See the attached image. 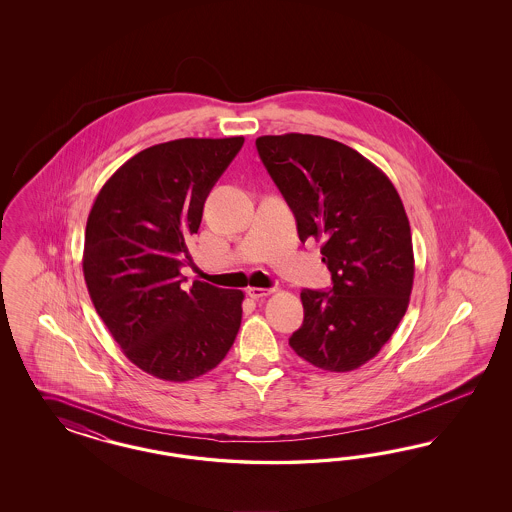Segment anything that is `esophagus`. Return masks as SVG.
I'll use <instances>...</instances> for the list:
<instances>
[{"mask_svg": "<svg viewBox=\"0 0 512 512\" xmlns=\"http://www.w3.org/2000/svg\"><path fill=\"white\" fill-rule=\"evenodd\" d=\"M276 289H261V287H249L248 295L251 298H255V300H259V298H263V296L272 295Z\"/></svg>", "mask_w": 512, "mask_h": 512, "instance_id": "1", "label": "esophagus"}]
</instances>
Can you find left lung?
<instances>
[{
    "label": "left lung",
    "mask_w": 512,
    "mask_h": 512,
    "mask_svg": "<svg viewBox=\"0 0 512 512\" xmlns=\"http://www.w3.org/2000/svg\"><path fill=\"white\" fill-rule=\"evenodd\" d=\"M293 210L298 238L323 240L328 291L304 289V323L289 345L326 372H351L375 357L400 325L413 289L409 219L388 180L338 140L287 133L255 140Z\"/></svg>",
    "instance_id": "obj_1"
}]
</instances>
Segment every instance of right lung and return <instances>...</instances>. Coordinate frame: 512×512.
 <instances>
[{
  "label": "right lung",
  "mask_w": 512,
  "mask_h": 512,
  "mask_svg": "<svg viewBox=\"0 0 512 512\" xmlns=\"http://www.w3.org/2000/svg\"><path fill=\"white\" fill-rule=\"evenodd\" d=\"M244 137L155 144L114 172L86 223L82 270L103 323L142 372L184 383L217 364L242 323V291L182 287L189 238Z\"/></svg>",
  "instance_id": "obj_1"
}]
</instances>
